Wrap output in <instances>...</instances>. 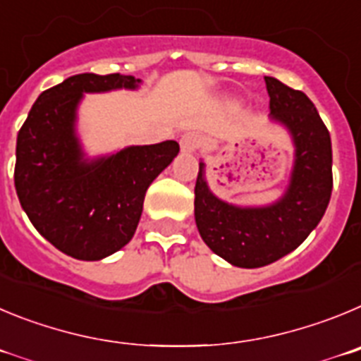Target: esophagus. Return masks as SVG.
Wrapping results in <instances>:
<instances>
[{"label":"esophagus","instance_id":"1","mask_svg":"<svg viewBox=\"0 0 361 361\" xmlns=\"http://www.w3.org/2000/svg\"><path fill=\"white\" fill-rule=\"evenodd\" d=\"M201 144V138L200 135H196V133H185V135H181L180 138V147L183 152H194L197 147H200Z\"/></svg>","mask_w":361,"mask_h":361}]
</instances>
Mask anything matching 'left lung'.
Masks as SVG:
<instances>
[{"instance_id": "obj_1", "label": "left lung", "mask_w": 361, "mask_h": 361, "mask_svg": "<svg viewBox=\"0 0 361 361\" xmlns=\"http://www.w3.org/2000/svg\"><path fill=\"white\" fill-rule=\"evenodd\" d=\"M269 120L288 131L293 144L290 181L268 204H235L210 190L207 165L200 161L194 188V217L201 239L237 268H261L306 241L326 214L333 190L331 136L306 93L264 77Z\"/></svg>"}]
</instances>
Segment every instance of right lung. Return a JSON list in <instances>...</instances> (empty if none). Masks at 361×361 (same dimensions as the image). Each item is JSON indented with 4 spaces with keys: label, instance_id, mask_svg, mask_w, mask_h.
Masks as SVG:
<instances>
[{
    "label": "right lung",
    "instance_id": "1",
    "mask_svg": "<svg viewBox=\"0 0 361 361\" xmlns=\"http://www.w3.org/2000/svg\"><path fill=\"white\" fill-rule=\"evenodd\" d=\"M133 75L80 73L37 97L18 133L14 183L41 235L79 261H100L135 235L149 185L178 157L165 140L87 157L77 133L84 93L138 90Z\"/></svg>",
    "mask_w": 361,
    "mask_h": 361
}]
</instances>
